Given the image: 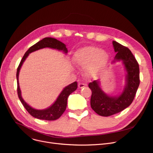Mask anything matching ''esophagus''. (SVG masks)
I'll return each mask as SVG.
<instances>
[{"mask_svg": "<svg viewBox=\"0 0 153 153\" xmlns=\"http://www.w3.org/2000/svg\"><path fill=\"white\" fill-rule=\"evenodd\" d=\"M85 85H86L85 84L82 83H79L78 85L79 88H84V87L85 86Z\"/></svg>", "mask_w": 153, "mask_h": 153, "instance_id": "34e87169", "label": "esophagus"}]
</instances>
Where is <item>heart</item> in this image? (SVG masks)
<instances>
[{"instance_id": "heart-1", "label": "heart", "mask_w": 153, "mask_h": 153, "mask_svg": "<svg viewBox=\"0 0 153 153\" xmlns=\"http://www.w3.org/2000/svg\"><path fill=\"white\" fill-rule=\"evenodd\" d=\"M109 59L108 53L95 47H86L75 52L73 58L74 63L84 67L85 74L93 77L97 75L106 66Z\"/></svg>"}]
</instances>
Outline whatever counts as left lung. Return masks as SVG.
<instances>
[{
	"label": "left lung",
	"instance_id": "left-lung-1",
	"mask_svg": "<svg viewBox=\"0 0 153 153\" xmlns=\"http://www.w3.org/2000/svg\"><path fill=\"white\" fill-rule=\"evenodd\" d=\"M116 55L113 62L122 61L127 74L126 85L120 95L110 97L104 93L99 86V81L94 80L89 83L91 90L90 105L93 110L102 116H110L121 112L132 103L139 87V64L131 50L116 41H113Z\"/></svg>",
	"mask_w": 153,
	"mask_h": 153
}]
</instances>
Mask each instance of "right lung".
Listing matches in <instances>:
<instances>
[{"instance_id":"1","label":"right lung","mask_w":153,"mask_h":153,"mask_svg":"<svg viewBox=\"0 0 153 153\" xmlns=\"http://www.w3.org/2000/svg\"><path fill=\"white\" fill-rule=\"evenodd\" d=\"M46 47L62 50L65 53H67L68 52V50L66 48V45H65L63 43L51 37H46L40 41L36 43L35 45L29 48V49L24 54L22 59L21 60L20 63L17 68L16 74L17 80V94L21 103H22L23 106L26 109V110L29 113V114L32 115L33 117L39 120L53 121L59 119L64 113L65 110H66L68 97L72 92H74L76 90L78 87L77 82H75L65 87L62 91V93L60 94V95L58 97L56 100L55 101V102L49 108L42 110H35V109L32 108L30 106H29L23 100L22 97L21 96V91L19 83V74L20 69L24 62L26 59V58L29 55V53L35 52L36 50Z\"/></svg>"}]
</instances>
